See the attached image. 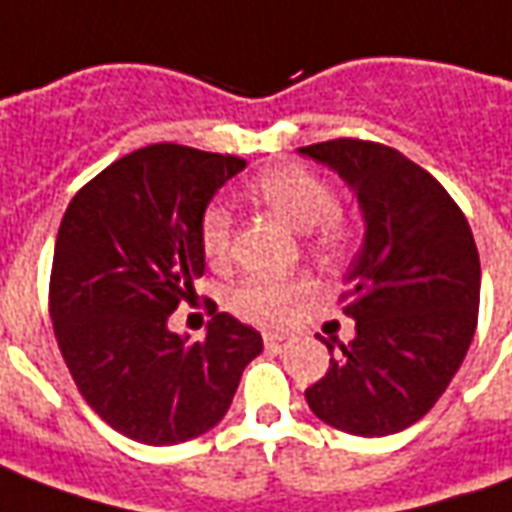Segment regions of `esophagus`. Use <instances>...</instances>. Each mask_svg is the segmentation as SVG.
I'll list each match as a JSON object with an SVG mask.
<instances>
[{
	"label": "esophagus",
	"instance_id": "esophagus-1",
	"mask_svg": "<svg viewBox=\"0 0 512 512\" xmlns=\"http://www.w3.org/2000/svg\"><path fill=\"white\" fill-rule=\"evenodd\" d=\"M263 345H266V351H271V354H279L288 345V337H282V334H263Z\"/></svg>",
	"mask_w": 512,
	"mask_h": 512
}]
</instances>
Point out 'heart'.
I'll return each instance as SVG.
<instances>
[{"instance_id":"heart-1","label":"heart","mask_w":512,"mask_h":512,"mask_svg":"<svg viewBox=\"0 0 512 512\" xmlns=\"http://www.w3.org/2000/svg\"><path fill=\"white\" fill-rule=\"evenodd\" d=\"M249 197L290 224L310 235V246L321 257L345 255L356 241L354 222L337 208V191L326 178L299 164H279L263 169L246 183ZM202 255L216 268L233 260L235 224L224 205H208L200 216ZM310 293L301 279L252 277L241 282L230 296V310L255 326H282L290 307Z\"/></svg>"}]
</instances>
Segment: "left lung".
I'll use <instances>...</instances> for the list:
<instances>
[{"label":"left lung","mask_w":512,"mask_h":512,"mask_svg":"<svg viewBox=\"0 0 512 512\" xmlns=\"http://www.w3.org/2000/svg\"><path fill=\"white\" fill-rule=\"evenodd\" d=\"M356 191L365 244L343 312L348 345L329 348V370L304 397L312 414L354 436L406 430L436 406L469 351L480 310V255L466 216L428 169L367 139L301 147Z\"/></svg>","instance_id":"left-lung-1"}]
</instances>
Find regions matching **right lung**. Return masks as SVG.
Returning a JSON list of instances; mask_svg holds the SVG:
<instances>
[{
	"label": "right lung",
	"mask_w": 512,
	"mask_h": 512,
	"mask_svg": "<svg viewBox=\"0 0 512 512\" xmlns=\"http://www.w3.org/2000/svg\"><path fill=\"white\" fill-rule=\"evenodd\" d=\"M246 161L197 147H139L76 191L62 216L49 315L62 359L98 417L164 447L202 436L233 403L260 334L216 312L205 340L167 318L205 271L200 216Z\"/></svg>",
	"instance_id": "right-lung-1"
}]
</instances>
